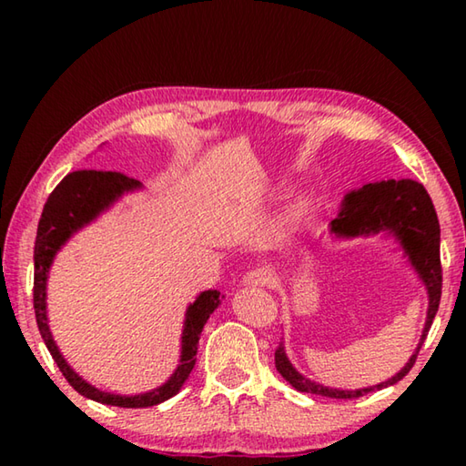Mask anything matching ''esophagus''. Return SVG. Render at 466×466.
I'll use <instances>...</instances> for the list:
<instances>
[{"label": "esophagus", "instance_id": "esophagus-1", "mask_svg": "<svg viewBox=\"0 0 466 466\" xmlns=\"http://www.w3.org/2000/svg\"><path fill=\"white\" fill-rule=\"evenodd\" d=\"M244 286H252V288H265V286H271L273 283V273L271 269H267V267H257V269L248 271L247 275L242 278Z\"/></svg>", "mask_w": 466, "mask_h": 466}]
</instances>
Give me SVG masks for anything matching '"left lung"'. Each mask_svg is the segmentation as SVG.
Here are the masks:
<instances>
[{
  "instance_id": "obj_1",
  "label": "left lung",
  "mask_w": 466,
  "mask_h": 466,
  "mask_svg": "<svg viewBox=\"0 0 466 466\" xmlns=\"http://www.w3.org/2000/svg\"><path fill=\"white\" fill-rule=\"evenodd\" d=\"M330 232L339 236V238L390 232L394 238L400 242V247H403L409 261L415 267L417 275H420V279L425 283V289H428L430 298L428 319H425L421 341L417 345L411 360L407 361L405 368L400 370L397 376L389 378L386 382L370 386V389L339 390L329 389V386H322L319 382H312L289 364L286 350H283V343H279L278 350H275V368H278V372L286 378L296 390L320 394V397L329 399H358L364 397L368 392L397 384L400 378H405L409 374V370L415 364L417 353H420L421 343L425 341V337H428L433 317H436L438 312L441 296L440 224L436 209H433V203L421 183H417V180L411 178H390L380 180V183H370L361 187L360 191L347 193L341 205V211H339V216L330 222Z\"/></svg>"
}]
</instances>
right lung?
<instances>
[{
    "mask_svg": "<svg viewBox=\"0 0 466 466\" xmlns=\"http://www.w3.org/2000/svg\"><path fill=\"white\" fill-rule=\"evenodd\" d=\"M141 183L131 177H125L121 172L110 170H76L61 180L53 188V193L46 199L43 208V216L38 219V230L35 240V314L36 325L41 330V337L51 351L55 364L59 366L61 374L74 389L84 394L86 399L96 400V403L113 405V407H154L164 403L180 390V386L191 374L197 361V345H199L201 330L208 322L209 314L214 312L224 296H219L218 289L201 291L193 304H188L185 314L183 329V350H180V364L167 382L157 389L136 394V397H123V394H110L94 389L84 378L77 376L57 350L53 341L49 322H46V278L57 250L69 240V236L80 230L86 224H90L94 218L110 208L121 195L136 191Z\"/></svg>",
    "mask_w": 466,
    "mask_h": 466,
    "instance_id": "add662e5",
    "label": "right lung"
}]
</instances>
